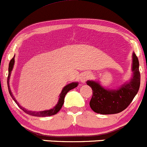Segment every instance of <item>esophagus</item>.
Returning a JSON list of instances; mask_svg holds the SVG:
<instances>
[{
    "label": "esophagus",
    "mask_w": 147,
    "mask_h": 147,
    "mask_svg": "<svg viewBox=\"0 0 147 147\" xmlns=\"http://www.w3.org/2000/svg\"><path fill=\"white\" fill-rule=\"evenodd\" d=\"M90 77H91V74L90 73H88V72L83 73L81 75V76H80V81H81L82 83H85V82H86L87 80L89 79Z\"/></svg>",
    "instance_id": "esophagus-1"
}]
</instances>
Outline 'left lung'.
<instances>
[{"mask_svg":"<svg viewBox=\"0 0 147 147\" xmlns=\"http://www.w3.org/2000/svg\"><path fill=\"white\" fill-rule=\"evenodd\" d=\"M132 71L133 75L130 81L116 90L105 89L94 80L87 81V85L92 90L90 106L93 111L100 114H113L123 111L128 107L140 86L139 60L135 53L132 54Z\"/></svg>","mask_w":147,"mask_h":147,"instance_id":"8db88e82","label":"left lung"}]
</instances>
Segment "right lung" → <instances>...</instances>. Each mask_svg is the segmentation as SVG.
<instances>
[{"instance_id":"1","label":"right lung","mask_w":147,"mask_h":147,"mask_svg":"<svg viewBox=\"0 0 147 147\" xmlns=\"http://www.w3.org/2000/svg\"><path fill=\"white\" fill-rule=\"evenodd\" d=\"M14 64H15V56L13 57L12 59H11L10 63H9V67H8V76H7V87H8V90L9 92H10V94L13 100L15 101V103L18 105V107L21 109L22 110H23L25 113H26L27 114L31 115V116H38V117H45V116H53V115L56 114V113H58V111L61 109V108L62 107L63 104H64V97H65L66 94L67 93L69 92V90H71L74 89V88H76L78 86V83L77 82H74V83H70V84H68L67 86H66L64 88L62 89L61 92L59 94V100H58L57 104L55 105V107L54 108L51 109L49 110H45V111H28L27 109H26L25 108H23L22 106L20 105V104L17 102V101L16 100V99L15 98V97L12 94V92L10 90V84H9V80H10V75H11V72H12V69H13L14 67Z\"/></svg>"}]
</instances>
